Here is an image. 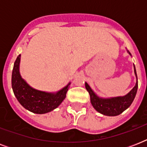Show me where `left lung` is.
Returning <instances> with one entry per match:
<instances>
[{
	"label": "left lung",
	"mask_w": 147,
	"mask_h": 147,
	"mask_svg": "<svg viewBox=\"0 0 147 147\" xmlns=\"http://www.w3.org/2000/svg\"><path fill=\"white\" fill-rule=\"evenodd\" d=\"M127 52L130 56H132L129 51L127 50ZM134 69L135 76L137 78L136 85L130 92L123 96L111 97V98L100 97L94 92V90L90 87V85L87 82H85V88L90 94L91 104L97 111L105 116H117L130 107L134 100L138 88L137 71L134 64Z\"/></svg>",
	"instance_id": "left-lung-1"
}]
</instances>
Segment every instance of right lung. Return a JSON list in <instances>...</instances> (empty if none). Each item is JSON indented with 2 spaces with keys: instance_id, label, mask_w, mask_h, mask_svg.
Instances as JSON below:
<instances>
[{
  "instance_id": "add662e5",
  "label": "right lung",
  "mask_w": 147,
  "mask_h": 147,
  "mask_svg": "<svg viewBox=\"0 0 147 147\" xmlns=\"http://www.w3.org/2000/svg\"><path fill=\"white\" fill-rule=\"evenodd\" d=\"M20 56H17L12 71L13 92L19 103L25 108L34 114H47L57 108L64 100L71 82L57 92H49L40 91L31 87L24 78L20 71Z\"/></svg>"
}]
</instances>
